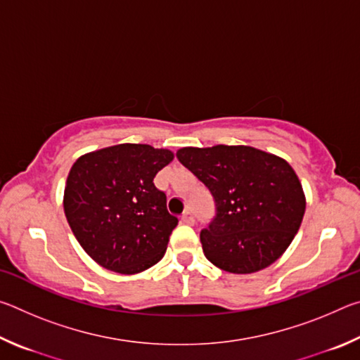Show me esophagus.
<instances>
[{
    "mask_svg": "<svg viewBox=\"0 0 360 360\" xmlns=\"http://www.w3.org/2000/svg\"><path fill=\"white\" fill-rule=\"evenodd\" d=\"M181 221L184 222V224H187V225H193V222H195V216H193V212L192 211H186L184 214L181 216Z\"/></svg>",
    "mask_w": 360,
    "mask_h": 360,
    "instance_id": "esophagus-1",
    "label": "esophagus"
}]
</instances>
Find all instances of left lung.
I'll list each match as a JSON object with an SVG mask.
<instances>
[{"mask_svg": "<svg viewBox=\"0 0 360 360\" xmlns=\"http://www.w3.org/2000/svg\"><path fill=\"white\" fill-rule=\"evenodd\" d=\"M178 160L208 187L216 214L200 231L211 264L248 275L279 259L304 214V195L288 162L249 146L179 149Z\"/></svg>", "mask_w": 360, "mask_h": 360, "instance_id": "left-lung-1", "label": "left lung"}]
</instances>
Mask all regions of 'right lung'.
<instances>
[{
  "label": "right lung",
  "instance_id": "1",
  "mask_svg": "<svg viewBox=\"0 0 360 360\" xmlns=\"http://www.w3.org/2000/svg\"><path fill=\"white\" fill-rule=\"evenodd\" d=\"M173 152L149 144H117L82 155L66 179L63 208L79 245L96 264L122 275L155 265L178 217L155 174Z\"/></svg>",
  "mask_w": 360,
  "mask_h": 360
}]
</instances>
